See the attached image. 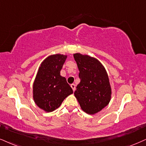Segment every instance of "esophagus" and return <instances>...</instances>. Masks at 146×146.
Listing matches in <instances>:
<instances>
[{
  "mask_svg": "<svg viewBox=\"0 0 146 146\" xmlns=\"http://www.w3.org/2000/svg\"><path fill=\"white\" fill-rule=\"evenodd\" d=\"M71 87H72V89L73 91H74L75 89H76V87H75V84H71Z\"/></svg>",
  "mask_w": 146,
  "mask_h": 146,
  "instance_id": "obj_1",
  "label": "esophagus"
}]
</instances>
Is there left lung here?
<instances>
[{"label":"left lung","mask_w":146,"mask_h":146,"mask_svg":"<svg viewBox=\"0 0 146 146\" xmlns=\"http://www.w3.org/2000/svg\"><path fill=\"white\" fill-rule=\"evenodd\" d=\"M79 70L80 82L74 95L80 108L89 114H95L104 108L111 100V90L107 72L94 57L74 54Z\"/></svg>","instance_id":"left-lung-1"}]
</instances>
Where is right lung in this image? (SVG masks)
Listing matches in <instances>:
<instances>
[{"label": "right lung", "mask_w": 146, "mask_h": 146, "mask_svg": "<svg viewBox=\"0 0 146 146\" xmlns=\"http://www.w3.org/2000/svg\"><path fill=\"white\" fill-rule=\"evenodd\" d=\"M67 55L55 54L41 63L33 84V98L40 108L51 112L58 108L72 89L60 75Z\"/></svg>", "instance_id": "right-lung-1"}]
</instances>
